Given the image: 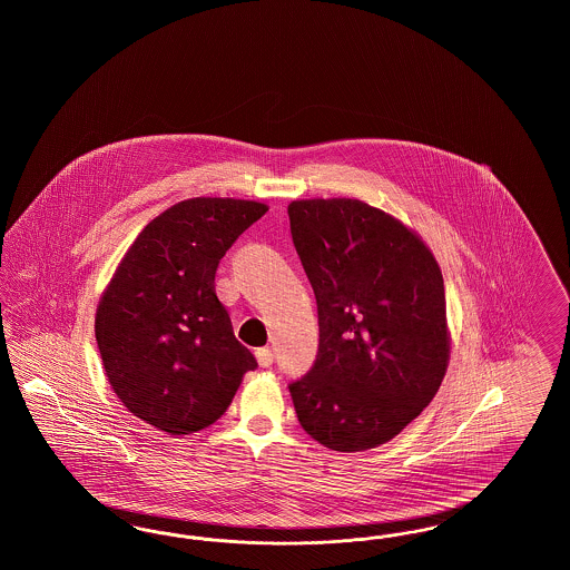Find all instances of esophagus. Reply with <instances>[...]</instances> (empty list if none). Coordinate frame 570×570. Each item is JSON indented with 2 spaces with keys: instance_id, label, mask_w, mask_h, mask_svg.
I'll use <instances>...</instances> for the list:
<instances>
[{
  "instance_id": "1",
  "label": "esophagus",
  "mask_w": 570,
  "mask_h": 570,
  "mask_svg": "<svg viewBox=\"0 0 570 570\" xmlns=\"http://www.w3.org/2000/svg\"><path fill=\"white\" fill-rule=\"evenodd\" d=\"M254 354H256V361H258V365H261V367H269V365H272V348H267V346H265V348H258Z\"/></svg>"
}]
</instances>
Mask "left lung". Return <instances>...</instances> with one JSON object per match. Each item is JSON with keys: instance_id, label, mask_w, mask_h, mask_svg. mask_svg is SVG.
<instances>
[{"instance_id": "1", "label": "left lung", "mask_w": 570, "mask_h": 570, "mask_svg": "<svg viewBox=\"0 0 570 570\" xmlns=\"http://www.w3.org/2000/svg\"><path fill=\"white\" fill-rule=\"evenodd\" d=\"M288 217L321 326L314 367L288 386L298 423L326 449H374L430 406L446 374L442 272L412 228L363 200H293Z\"/></svg>"}]
</instances>
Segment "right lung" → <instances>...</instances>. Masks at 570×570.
<instances>
[{"label": "right lung", "instance_id": "obj_1", "mask_svg": "<svg viewBox=\"0 0 570 570\" xmlns=\"http://www.w3.org/2000/svg\"><path fill=\"white\" fill-rule=\"evenodd\" d=\"M269 207L188 198L154 217L124 254L96 309V342L121 404L166 434L216 423L258 363L216 295L226 249Z\"/></svg>", "mask_w": 570, "mask_h": 570}]
</instances>
